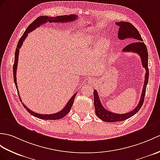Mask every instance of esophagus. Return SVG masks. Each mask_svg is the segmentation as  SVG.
<instances>
[{
    "instance_id": "esophagus-1",
    "label": "esophagus",
    "mask_w": 160,
    "mask_h": 160,
    "mask_svg": "<svg viewBox=\"0 0 160 160\" xmlns=\"http://www.w3.org/2000/svg\"><path fill=\"white\" fill-rule=\"evenodd\" d=\"M94 82V80L92 79V78H89L88 79V82L92 83V82Z\"/></svg>"
}]
</instances>
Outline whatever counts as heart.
<instances>
[{"label": "heart", "mask_w": 160, "mask_h": 160, "mask_svg": "<svg viewBox=\"0 0 160 160\" xmlns=\"http://www.w3.org/2000/svg\"><path fill=\"white\" fill-rule=\"evenodd\" d=\"M88 43H92V41H90V42H89ZM102 46L103 47H104V46H105V44H104V43H103ZM93 46H95V45H93Z\"/></svg>", "instance_id": "b5f03b06"}]
</instances>
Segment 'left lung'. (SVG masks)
Instances as JSON below:
<instances>
[{
  "instance_id": "obj_1",
  "label": "left lung",
  "mask_w": 160,
  "mask_h": 160,
  "mask_svg": "<svg viewBox=\"0 0 160 160\" xmlns=\"http://www.w3.org/2000/svg\"><path fill=\"white\" fill-rule=\"evenodd\" d=\"M116 24L119 28H118V39L124 40L125 39L132 38L136 41L135 42L129 43V45L125 46L122 51L125 52H132L137 53L140 55L141 58V61L143 68L146 69L145 73V79H144V86L142 91V95L140 99V101L138 106H137L134 110L125 114H116L105 109L102 104L101 102L99 100L98 95V92L96 90L93 91L94 95V106L95 110V114L97 116L102 119L103 121L106 122H117V121H122L128 119L131 117L133 116L136 113H137L142 107L144 103V95L146 92V88L148 80V52L147 48L145 44L143 42V40L141 38L140 33L133 25L131 23L127 22H116Z\"/></svg>"
}]
</instances>
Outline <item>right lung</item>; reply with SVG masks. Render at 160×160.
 Masks as SVG:
<instances>
[{"instance_id": "1", "label": "right lung", "mask_w": 160, "mask_h": 160, "mask_svg": "<svg viewBox=\"0 0 160 160\" xmlns=\"http://www.w3.org/2000/svg\"><path fill=\"white\" fill-rule=\"evenodd\" d=\"M76 19H77V16H75V15H69V16H56V17L39 16L37 18V19H35L34 21H33L32 23L27 27V30H26L25 32H24V34L22 35V36L21 37L20 40H19V42H18V43L16 52H15L14 64H13V67L14 83H15V84H16V87L17 88L18 93V95H19L20 101H21V99H20V95H19V92H18V88L17 82H16V70H17V67H18V56H19L20 49L22 45V43H23V42L25 40V39L27 38V37L28 33L31 32V31H33V30H35L38 27H40V25H42L43 24L46 23L47 22H50V23H52V22H62H62H72ZM76 93L77 92H76V93L72 96V98L69 100V102H68V103H67L66 106L64 107V108H63L62 110H61L60 112H58L54 113V114H38V113L34 112L31 110L28 109L23 103H22V105H23V106L26 109H27V110L30 114H32V116H34L37 118H42V119H44V120H58V119H60V118H63L69 112L70 110H71V108L73 105L74 99H75Z\"/></svg>"}]
</instances>
